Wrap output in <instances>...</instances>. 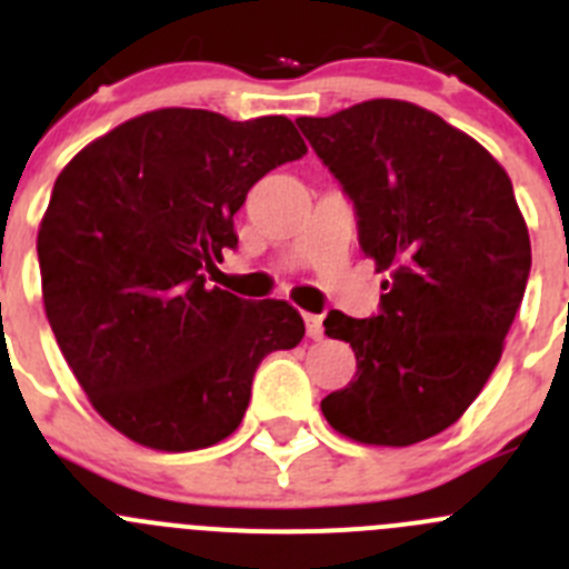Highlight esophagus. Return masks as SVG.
Wrapping results in <instances>:
<instances>
[{"label": "esophagus", "instance_id": "1", "mask_svg": "<svg viewBox=\"0 0 569 569\" xmlns=\"http://www.w3.org/2000/svg\"><path fill=\"white\" fill-rule=\"evenodd\" d=\"M303 320H306V331H309L311 340H322V315H311V311H306Z\"/></svg>", "mask_w": 569, "mask_h": 569}]
</instances>
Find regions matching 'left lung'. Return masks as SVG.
Masks as SVG:
<instances>
[{
  "label": "left lung",
  "mask_w": 569,
  "mask_h": 569,
  "mask_svg": "<svg viewBox=\"0 0 569 569\" xmlns=\"http://www.w3.org/2000/svg\"><path fill=\"white\" fill-rule=\"evenodd\" d=\"M297 127L355 203L360 249L391 274L373 317L322 320L357 357L322 417L366 445L437 437L479 397L525 297L530 238L513 183L482 144L408 101Z\"/></svg>",
  "instance_id": "8db88e82"
}]
</instances>
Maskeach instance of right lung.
<instances>
[{
  "label": "right lung",
  "instance_id": "right-lung-1",
  "mask_svg": "<svg viewBox=\"0 0 569 569\" xmlns=\"http://www.w3.org/2000/svg\"><path fill=\"white\" fill-rule=\"evenodd\" d=\"M306 156L286 116L144 112L56 178L36 252L61 355L96 411L132 442L198 450L247 413L260 360L303 340L286 300L207 289L234 212L269 170Z\"/></svg>",
  "mask_w": 569,
  "mask_h": 569
}]
</instances>
